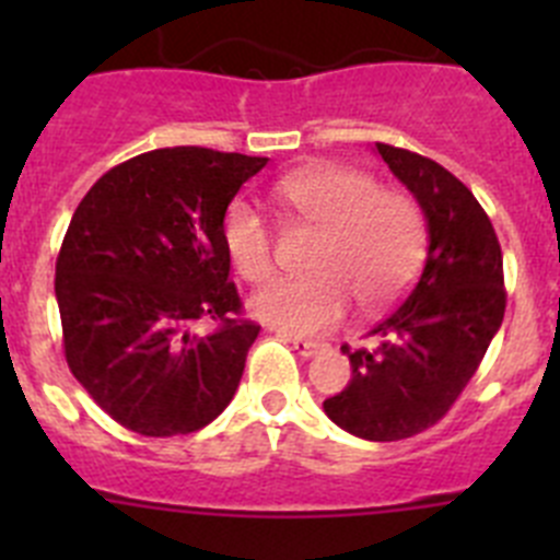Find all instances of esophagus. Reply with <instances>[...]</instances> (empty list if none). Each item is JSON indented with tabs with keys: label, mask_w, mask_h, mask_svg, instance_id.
<instances>
[{
	"label": "esophagus",
	"mask_w": 560,
	"mask_h": 560,
	"mask_svg": "<svg viewBox=\"0 0 560 560\" xmlns=\"http://www.w3.org/2000/svg\"><path fill=\"white\" fill-rule=\"evenodd\" d=\"M283 339H285V341H291V348H294L296 353H300V355H305V359H311V355H316V353H319V350L325 348L323 341L300 339V336H285V334H283Z\"/></svg>",
	"instance_id": "34e87169"
}]
</instances>
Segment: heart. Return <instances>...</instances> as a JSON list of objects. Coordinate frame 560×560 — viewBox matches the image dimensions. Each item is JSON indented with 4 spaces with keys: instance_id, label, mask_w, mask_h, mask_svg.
<instances>
[{
    "instance_id": "1",
    "label": "heart",
    "mask_w": 560,
    "mask_h": 560,
    "mask_svg": "<svg viewBox=\"0 0 560 560\" xmlns=\"http://www.w3.org/2000/svg\"><path fill=\"white\" fill-rule=\"evenodd\" d=\"M280 205L319 226L314 277L275 280L249 300L252 316L285 334H319L345 319L350 296L364 311L389 305L418 275L427 255V219L400 190H381L373 173L348 165H311L275 185ZM235 271L264 283L275 271V241L264 212L235 201L221 224Z\"/></svg>"
}]
</instances>
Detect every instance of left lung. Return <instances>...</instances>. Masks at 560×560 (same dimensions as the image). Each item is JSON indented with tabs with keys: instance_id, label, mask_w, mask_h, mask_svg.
<instances>
[{
	"instance_id": "obj_1",
	"label": "left lung",
	"mask_w": 560,
	"mask_h": 560,
	"mask_svg": "<svg viewBox=\"0 0 560 560\" xmlns=\"http://www.w3.org/2000/svg\"><path fill=\"white\" fill-rule=\"evenodd\" d=\"M375 148L423 210L427 266L407 300L370 330L378 348H341L353 378L323 407L345 432L389 443L452 409L502 325L508 294L502 246L474 192L420 153Z\"/></svg>"
}]
</instances>
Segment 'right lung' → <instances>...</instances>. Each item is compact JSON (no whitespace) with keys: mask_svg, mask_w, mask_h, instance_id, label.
Returning <instances> with one entry per match:
<instances>
[{"mask_svg":"<svg viewBox=\"0 0 560 560\" xmlns=\"http://www.w3.org/2000/svg\"><path fill=\"white\" fill-rule=\"evenodd\" d=\"M266 162L160 148L103 173L78 205L56 264L63 355L120 427L145 438L199 432L235 395L260 325L235 319L221 224ZM199 318L220 328L192 335Z\"/></svg>","mask_w":560,"mask_h":560,"instance_id":"right-lung-1","label":"right lung"}]
</instances>
